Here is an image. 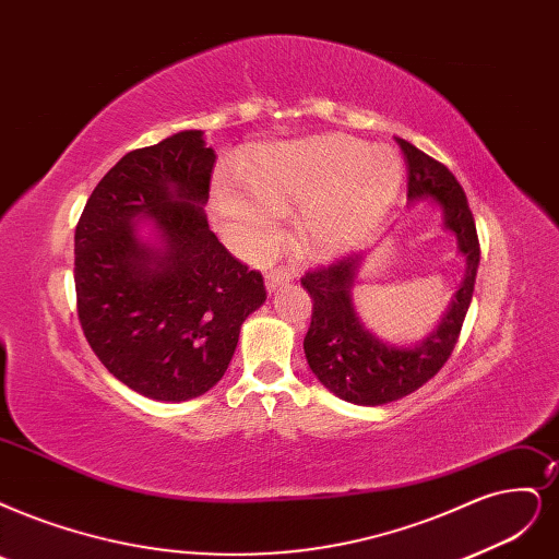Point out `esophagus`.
Listing matches in <instances>:
<instances>
[{"mask_svg":"<svg viewBox=\"0 0 559 559\" xmlns=\"http://www.w3.org/2000/svg\"><path fill=\"white\" fill-rule=\"evenodd\" d=\"M290 281H293L290 269H272V272H269V274L264 276V285H266L269 293H276L278 287L287 285Z\"/></svg>","mask_w":559,"mask_h":559,"instance_id":"34e87169","label":"esophagus"}]
</instances>
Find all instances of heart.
Here are the masks:
<instances>
[{
	"mask_svg": "<svg viewBox=\"0 0 559 559\" xmlns=\"http://www.w3.org/2000/svg\"><path fill=\"white\" fill-rule=\"evenodd\" d=\"M253 189L218 179L216 204L241 253L255 255L281 233V212L301 206L297 230L308 253L341 255L386 216L403 183L399 154L349 135H318L266 150Z\"/></svg>",
	"mask_w": 559,
	"mask_h": 559,
	"instance_id": "heart-1",
	"label": "heart"
}]
</instances>
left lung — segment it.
<instances>
[{"mask_svg":"<svg viewBox=\"0 0 559 559\" xmlns=\"http://www.w3.org/2000/svg\"><path fill=\"white\" fill-rule=\"evenodd\" d=\"M407 163V200H432L442 225L456 237L465 258V278L447 313L417 345H394L368 332L353 304V287L364 255H349L308 272L304 290L313 299L311 326L304 338L306 361L316 378L338 399L355 405H384L417 391L451 357L472 301L479 269V237L463 186L442 163L396 138Z\"/></svg>","mask_w":559,"mask_h":559,"instance_id":"8db88e82","label":"left lung"}]
</instances>
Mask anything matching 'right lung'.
<instances>
[{"mask_svg": "<svg viewBox=\"0 0 559 559\" xmlns=\"http://www.w3.org/2000/svg\"><path fill=\"white\" fill-rule=\"evenodd\" d=\"M214 163L202 131L133 150L98 181L75 227L82 332L119 382L154 401L210 391L266 299L262 274L206 223ZM144 219L152 242L136 233Z\"/></svg>", "mask_w": 559, "mask_h": 559, "instance_id": "add662e5", "label": "right lung"}]
</instances>
